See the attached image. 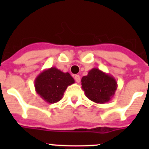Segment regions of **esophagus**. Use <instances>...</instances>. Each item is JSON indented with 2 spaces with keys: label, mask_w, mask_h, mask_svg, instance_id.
I'll return each mask as SVG.
<instances>
[{
  "label": "esophagus",
  "mask_w": 149,
  "mask_h": 149,
  "mask_svg": "<svg viewBox=\"0 0 149 149\" xmlns=\"http://www.w3.org/2000/svg\"><path fill=\"white\" fill-rule=\"evenodd\" d=\"M74 80H75V81L77 83H80V81H81V77L79 75H75L74 76Z\"/></svg>",
  "instance_id": "1"
}]
</instances>
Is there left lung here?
Segmentation results:
<instances>
[{
	"instance_id": "1",
	"label": "left lung",
	"mask_w": 149,
	"mask_h": 149,
	"mask_svg": "<svg viewBox=\"0 0 149 149\" xmlns=\"http://www.w3.org/2000/svg\"><path fill=\"white\" fill-rule=\"evenodd\" d=\"M81 85L86 97L97 104L109 102L118 86L113 76L96 68L91 69L87 75L82 77Z\"/></svg>"
}]
</instances>
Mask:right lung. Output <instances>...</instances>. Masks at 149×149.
Returning a JSON list of instances; mask_svg holds the SVG:
<instances>
[{
  "label": "right lung",
  "mask_w": 149,
  "mask_h": 149,
  "mask_svg": "<svg viewBox=\"0 0 149 149\" xmlns=\"http://www.w3.org/2000/svg\"><path fill=\"white\" fill-rule=\"evenodd\" d=\"M74 80L68 72H63L55 67L45 69L34 81L36 92L47 103L58 102L63 98L64 92Z\"/></svg>",
  "instance_id": "right-lung-1"
}]
</instances>
